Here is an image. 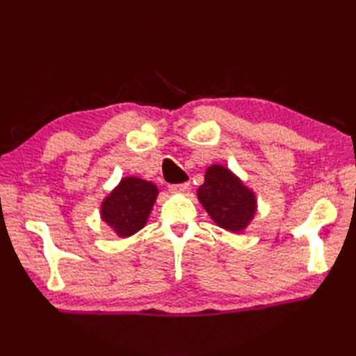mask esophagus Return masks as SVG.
<instances>
[{
  "label": "esophagus",
  "mask_w": 356,
  "mask_h": 356,
  "mask_svg": "<svg viewBox=\"0 0 356 356\" xmlns=\"http://www.w3.org/2000/svg\"><path fill=\"white\" fill-rule=\"evenodd\" d=\"M170 191L172 194H184L190 191V184H179V185H170Z\"/></svg>",
  "instance_id": "esophagus-1"
}]
</instances>
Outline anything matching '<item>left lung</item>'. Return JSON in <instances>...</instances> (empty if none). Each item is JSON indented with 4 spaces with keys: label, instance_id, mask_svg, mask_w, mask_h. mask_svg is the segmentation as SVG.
I'll return each instance as SVG.
<instances>
[{
    "label": "left lung",
    "instance_id": "8db88e82",
    "mask_svg": "<svg viewBox=\"0 0 356 356\" xmlns=\"http://www.w3.org/2000/svg\"><path fill=\"white\" fill-rule=\"evenodd\" d=\"M197 199L213 222L229 232L245 231L257 213V195L228 166L214 163L205 171Z\"/></svg>",
    "mask_w": 356,
    "mask_h": 356
}]
</instances>
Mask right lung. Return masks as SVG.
Returning a JSON list of instances; mask_svg holds the SVG:
<instances>
[{
    "label": "right lung",
    "mask_w": 356,
    "mask_h": 356,
    "mask_svg": "<svg viewBox=\"0 0 356 356\" xmlns=\"http://www.w3.org/2000/svg\"><path fill=\"white\" fill-rule=\"evenodd\" d=\"M159 190L157 186L136 176L122 177L101 203V218L119 238L134 236L147 225Z\"/></svg>",
    "instance_id": "1"
}]
</instances>
